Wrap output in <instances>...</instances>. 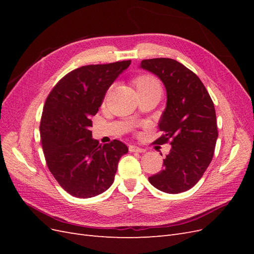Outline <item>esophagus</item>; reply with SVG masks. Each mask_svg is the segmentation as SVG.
Instances as JSON below:
<instances>
[{
    "label": "esophagus",
    "instance_id": "34e87169",
    "mask_svg": "<svg viewBox=\"0 0 254 254\" xmlns=\"http://www.w3.org/2000/svg\"><path fill=\"white\" fill-rule=\"evenodd\" d=\"M129 151H131V152H144L145 149L137 147V146H135V145H130L129 146Z\"/></svg>",
    "mask_w": 254,
    "mask_h": 254
}]
</instances>
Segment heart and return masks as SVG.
Returning a JSON list of instances; mask_svg holds the SVG:
<instances>
[{
    "instance_id": "heart-1",
    "label": "heart",
    "mask_w": 254,
    "mask_h": 254,
    "mask_svg": "<svg viewBox=\"0 0 254 254\" xmlns=\"http://www.w3.org/2000/svg\"><path fill=\"white\" fill-rule=\"evenodd\" d=\"M133 84L136 92L147 90L153 87H159L157 80L149 75H139L133 79Z\"/></svg>"
}]
</instances>
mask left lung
I'll use <instances>...</instances> for the list:
<instances>
[{
    "instance_id": "1",
    "label": "left lung",
    "mask_w": 254,
    "mask_h": 254,
    "mask_svg": "<svg viewBox=\"0 0 254 254\" xmlns=\"http://www.w3.org/2000/svg\"><path fill=\"white\" fill-rule=\"evenodd\" d=\"M166 89V107L159 122V144L171 142L164 168L148 180L156 189L178 194L193 188L210 165L218 136L214 104L198 76L171 58L142 60Z\"/></svg>"
}]
</instances>
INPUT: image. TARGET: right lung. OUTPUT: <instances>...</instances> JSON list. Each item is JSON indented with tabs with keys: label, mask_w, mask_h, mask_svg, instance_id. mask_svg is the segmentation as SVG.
<instances>
[{
	"label": "right lung",
	"mask_w": 254,
	"mask_h": 254,
	"mask_svg": "<svg viewBox=\"0 0 254 254\" xmlns=\"http://www.w3.org/2000/svg\"><path fill=\"white\" fill-rule=\"evenodd\" d=\"M130 64L131 60L76 68L45 101L40 123L45 161L60 187L74 197L91 198L108 190L121 157L128 152L118 140L102 146L92 139L90 128L107 90Z\"/></svg>",
	"instance_id": "add662e5"
}]
</instances>
